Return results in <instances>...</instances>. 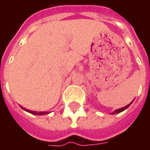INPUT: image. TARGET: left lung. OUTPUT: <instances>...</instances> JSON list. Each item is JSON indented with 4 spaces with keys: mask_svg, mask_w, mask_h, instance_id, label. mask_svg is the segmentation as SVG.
I'll list each match as a JSON object with an SVG mask.
<instances>
[{
    "mask_svg": "<svg viewBox=\"0 0 150 150\" xmlns=\"http://www.w3.org/2000/svg\"><path fill=\"white\" fill-rule=\"evenodd\" d=\"M132 102H131V103H130V104H128L127 106H125V107L121 108H119V109H116V110L114 112L112 113V114H116V113H120V112H123V111H124V110H125L126 108H128L129 107V105L132 104Z\"/></svg>",
    "mask_w": 150,
    "mask_h": 150,
    "instance_id": "left-lung-1",
    "label": "left lung"
}]
</instances>
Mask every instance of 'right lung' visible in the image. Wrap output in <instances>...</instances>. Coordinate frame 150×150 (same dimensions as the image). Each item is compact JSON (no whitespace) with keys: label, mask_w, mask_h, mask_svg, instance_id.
<instances>
[{"label":"right lung","mask_w":150,"mask_h":150,"mask_svg":"<svg viewBox=\"0 0 150 150\" xmlns=\"http://www.w3.org/2000/svg\"><path fill=\"white\" fill-rule=\"evenodd\" d=\"M24 109V108H23ZM25 111H27L28 112H30L32 113V114H34V115H44V114H46V113L48 112H34V111H30V110H26V109H25Z\"/></svg>","instance_id":"1"}]
</instances>
